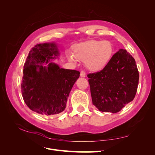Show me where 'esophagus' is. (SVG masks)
<instances>
[{"mask_svg": "<svg viewBox=\"0 0 155 155\" xmlns=\"http://www.w3.org/2000/svg\"><path fill=\"white\" fill-rule=\"evenodd\" d=\"M85 76H86L85 72H84V71H81V72H80V76L81 78H85Z\"/></svg>", "mask_w": 155, "mask_h": 155, "instance_id": "obj_1", "label": "esophagus"}]
</instances>
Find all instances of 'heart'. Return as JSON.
<instances>
[{
	"mask_svg": "<svg viewBox=\"0 0 155 155\" xmlns=\"http://www.w3.org/2000/svg\"><path fill=\"white\" fill-rule=\"evenodd\" d=\"M72 54L67 52V59L76 63L85 61L86 68L92 72H99L105 68L114 54V46L110 41L88 40L72 46Z\"/></svg>",
	"mask_w": 155,
	"mask_h": 155,
	"instance_id": "heart-1",
	"label": "heart"
}]
</instances>
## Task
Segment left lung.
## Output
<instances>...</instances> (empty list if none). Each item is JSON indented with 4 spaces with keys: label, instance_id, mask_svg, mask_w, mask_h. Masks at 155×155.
<instances>
[{
    "label": "left lung",
    "instance_id": "left-lung-1",
    "mask_svg": "<svg viewBox=\"0 0 155 155\" xmlns=\"http://www.w3.org/2000/svg\"><path fill=\"white\" fill-rule=\"evenodd\" d=\"M87 76L92 104L100 111L116 113L134 100L139 74L134 59L126 50L120 49L105 68Z\"/></svg>",
    "mask_w": 155,
    "mask_h": 155
}]
</instances>
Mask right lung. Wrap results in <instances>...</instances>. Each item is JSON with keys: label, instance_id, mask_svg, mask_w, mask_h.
Segmentation results:
<instances>
[{"label": "right lung", "instance_id": "obj_1", "mask_svg": "<svg viewBox=\"0 0 155 155\" xmlns=\"http://www.w3.org/2000/svg\"><path fill=\"white\" fill-rule=\"evenodd\" d=\"M59 54L54 42L36 45L24 64L23 100L31 110L43 116L56 115L65 109L69 94L80 74L51 62Z\"/></svg>", "mask_w": 155, "mask_h": 155}]
</instances>
